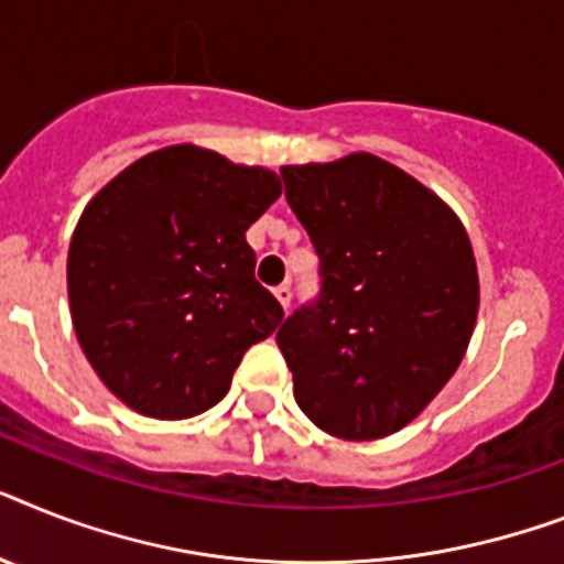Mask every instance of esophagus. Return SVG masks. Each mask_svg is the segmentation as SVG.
I'll use <instances>...</instances> for the list:
<instances>
[{
	"mask_svg": "<svg viewBox=\"0 0 564 564\" xmlns=\"http://www.w3.org/2000/svg\"><path fill=\"white\" fill-rule=\"evenodd\" d=\"M274 297H278V304H281L283 310H290L292 290H290V286H286V283H281V286H274Z\"/></svg>",
	"mask_w": 564,
	"mask_h": 564,
	"instance_id": "obj_1",
	"label": "esophagus"
}]
</instances>
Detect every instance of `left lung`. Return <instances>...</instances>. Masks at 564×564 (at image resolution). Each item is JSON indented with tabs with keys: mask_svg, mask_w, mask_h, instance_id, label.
I'll return each mask as SVG.
<instances>
[{
	"mask_svg": "<svg viewBox=\"0 0 564 564\" xmlns=\"http://www.w3.org/2000/svg\"><path fill=\"white\" fill-rule=\"evenodd\" d=\"M322 292L278 347L322 432L379 441L409 425L464 359L478 318L473 242L455 210L370 153L281 167Z\"/></svg>",
	"mask_w": 564,
	"mask_h": 564,
	"instance_id": "1",
	"label": "left lung"
}]
</instances>
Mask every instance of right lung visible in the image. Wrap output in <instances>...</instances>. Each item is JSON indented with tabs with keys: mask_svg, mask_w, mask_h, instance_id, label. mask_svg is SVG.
<instances>
[{
	"mask_svg": "<svg viewBox=\"0 0 564 564\" xmlns=\"http://www.w3.org/2000/svg\"><path fill=\"white\" fill-rule=\"evenodd\" d=\"M281 178L194 144L155 150L80 214L68 246L77 341L123 405L185 420L228 393L242 354L283 310L254 281L246 231Z\"/></svg>",
	"mask_w": 564,
	"mask_h": 564,
	"instance_id": "add662e5",
	"label": "right lung"
}]
</instances>
